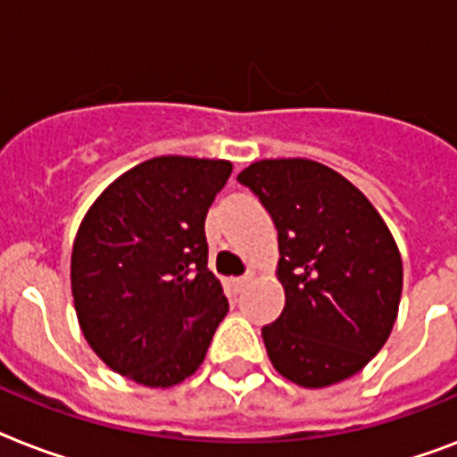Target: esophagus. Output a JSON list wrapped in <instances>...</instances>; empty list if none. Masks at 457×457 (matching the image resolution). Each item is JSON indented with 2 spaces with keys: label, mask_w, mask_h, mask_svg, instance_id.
<instances>
[{
  "label": "esophagus",
  "mask_w": 457,
  "mask_h": 457,
  "mask_svg": "<svg viewBox=\"0 0 457 457\" xmlns=\"http://www.w3.org/2000/svg\"><path fill=\"white\" fill-rule=\"evenodd\" d=\"M251 279H253V272H246V275H244V278H237V279H232V287H235V292H242L244 287L249 285Z\"/></svg>",
  "instance_id": "esophagus-1"
}]
</instances>
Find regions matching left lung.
Returning a JSON list of instances; mask_svg holds the SVG:
<instances>
[{"instance_id": "left-lung-1", "label": "left lung", "mask_w": 457, "mask_h": 457, "mask_svg": "<svg viewBox=\"0 0 457 457\" xmlns=\"http://www.w3.org/2000/svg\"><path fill=\"white\" fill-rule=\"evenodd\" d=\"M237 179L278 228L285 311L263 327L272 368L305 389L344 382L386 344L403 263L368 196L308 158H265Z\"/></svg>"}]
</instances>
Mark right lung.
<instances>
[{
  "label": "right lung",
  "mask_w": 457,
  "mask_h": 457,
  "mask_svg": "<svg viewBox=\"0 0 457 457\" xmlns=\"http://www.w3.org/2000/svg\"><path fill=\"white\" fill-rule=\"evenodd\" d=\"M232 163L156 156L113 179L82 218L71 289L85 339L113 372L168 389L206 358L229 305L204 222Z\"/></svg>",
  "instance_id": "add662e5"
}]
</instances>
